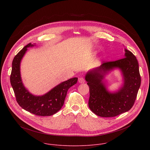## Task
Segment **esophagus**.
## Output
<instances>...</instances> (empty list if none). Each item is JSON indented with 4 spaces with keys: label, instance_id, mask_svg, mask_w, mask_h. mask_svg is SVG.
Returning a JSON list of instances; mask_svg holds the SVG:
<instances>
[{
    "label": "esophagus",
    "instance_id": "1",
    "mask_svg": "<svg viewBox=\"0 0 150 150\" xmlns=\"http://www.w3.org/2000/svg\"><path fill=\"white\" fill-rule=\"evenodd\" d=\"M78 81H79V83H84V82H85V81L84 78H82V77L79 78V79H78Z\"/></svg>",
    "mask_w": 150,
    "mask_h": 150
}]
</instances>
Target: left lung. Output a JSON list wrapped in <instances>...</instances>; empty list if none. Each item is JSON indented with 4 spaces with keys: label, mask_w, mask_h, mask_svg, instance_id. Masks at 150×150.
Here are the masks:
<instances>
[{
    "label": "left lung",
    "mask_w": 150,
    "mask_h": 150,
    "mask_svg": "<svg viewBox=\"0 0 150 150\" xmlns=\"http://www.w3.org/2000/svg\"><path fill=\"white\" fill-rule=\"evenodd\" d=\"M124 58L104 62L97 68L88 71L85 79L90 88L88 106L96 115L115 117L129 111L135 103L141 85L138 60L134 54L125 49ZM115 69H119L123 83L116 92H110L103 81L105 76Z\"/></svg>",
    "instance_id": "left-lung-1"
}]
</instances>
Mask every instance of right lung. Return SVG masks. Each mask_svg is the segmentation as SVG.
Here are the masks:
<instances>
[{"mask_svg":"<svg viewBox=\"0 0 150 150\" xmlns=\"http://www.w3.org/2000/svg\"><path fill=\"white\" fill-rule=\"evenodd\" d=\"M35 46L31 42L26 45L13 58L10 81L16 100L23 109L34 115L41 116H52L63 106L68 89L75 85L78 78L75 77L63 81L49 92L42 96L31 94L24 85L21 76L20 65L28 47Z\"/></svg>","mask_w":150,"mask_h":150,"instance_id":"add662e5","label":"right lung"}]
</instances>
